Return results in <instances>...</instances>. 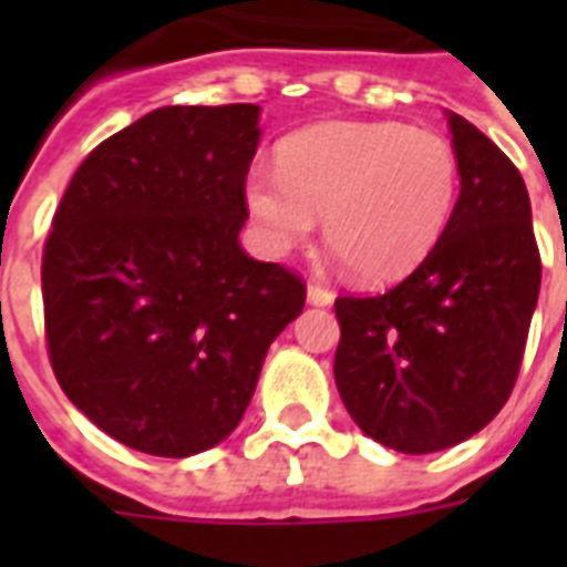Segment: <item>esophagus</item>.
I'll return each mask as SVG.
<instances>
[{
  "label": "esophagus",
  "mask_w": 567,
  "mask_h": 567,
  "mask_svg": "<svg viewBox=\"0 0 567 567\" xmlns=\"http://www.w3.org/2000/svg\"><path fill=\"white\" fill-rule=\"evenodd\" d=\"M306 297H309L311 306H332L336 302V293L329 291V288H323V285H309V291H306Z\"/></svg>",
  "instance_id": "1"
}]
</instances>
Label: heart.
<instances>
[{
  "instance_id": "b5f03b06",
  "label": "heart",
  "mask_w": 567,
  "mask_h": 567,
  "mask_svg": "<svg viewBox=\"0 0 567 567\" xmlns=\"http://www.w3.org/2000/svg\"><path fill=\"white\" fill-rule=\"evenodd\" d=\"M458 199L447 137L403 123H323L279 146V173L252 167L244 203L258 240L285 256L315 231L362 285L403 279L439 247Z\"/></svg>"
}]
</instances>
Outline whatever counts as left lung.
I'll return each mask as SVG.
<instances>
[{
  "label": "left lung",
  "instance_id": "left-lung-1",
  "mask_svg": "<svg viewBox=\"0 0 567 567\" xmlns=\"http://www.w3.org/2000/svg\"><path fill=\"white\" fill-rule=\"evenodd\" d=\"M456 208L439 247L379 297H338L336 385L364 435L435 453L494 421L518 379L542 258L527 185L488 137L447 111Z\"/></svg>",
  "mask_w": 567,
  "mask_h": 567
}]
</instances>
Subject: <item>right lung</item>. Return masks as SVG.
<instances>
[{"label":"right lung","instance_id":"1","mask_svg":"<svg viewBox=\"0 0 567 567\" xmlns=\"http://www.w3.org/2000/svg\"><path fill=\"white\" fill-rule=\"evenodd\" d=\"M258 105H167L75 171L43 249L49 362L70 403L150 456L220 444L306 285L240 249Z\"/></svg>","mask_w":567,"mask_h":567}]
</instances>
